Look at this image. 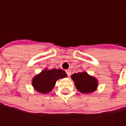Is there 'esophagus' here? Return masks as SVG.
<instances>
[{"label": "esophagus", "mask_w": 126, "mask_h": 126, "mask_svg": "<svg viewBox=\"0 0 126 126\" xmlns=\"http://www.w3.org/2000/svg\"><path fill=\"white\" fill-rule=\"evenodd\" d=\"M66 73H67V74H68V77H70L71 76V70H69V69H68V70H66Z\"/></svg>", "instance_id": "obj_1"}]
</instances>
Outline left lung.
<instances>
[{"instance_id":"1","label":"left lung","mask_w":126,"mask_h":126,"mask_svg":"<svg viewBox=\"0 0 126 126\" xmlns=\"http://www.w3.org/2000/svg\"><path fill=\"white\" fill-rule=\"evenodd\" d=\"M71 79L74 82L77 89L82 93H91L97 90L98 85L97 79L85 71L72 74Z\"/></svg>"}]
</instances>
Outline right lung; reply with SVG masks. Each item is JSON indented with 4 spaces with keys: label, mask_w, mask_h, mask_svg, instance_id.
Segmentation results:
<instances>
[{
    "label": "right lung",
    "mask_w": 126,
    "mask_h": 126,
    "mask_svg": "<svg viewBox=\"0 0 126 126\" xmlns=\"http://www.w3.org/2000/svg\"><path fill=\"white\" fill-rule=\"evenodd\" d=\"M66 77L65 71L61 68H46L33 78L32 85L34 90L40 93H48L53 90L57 80Z\"/></svg>",
    "instance_id": "add662e5"
}]
</instances>
